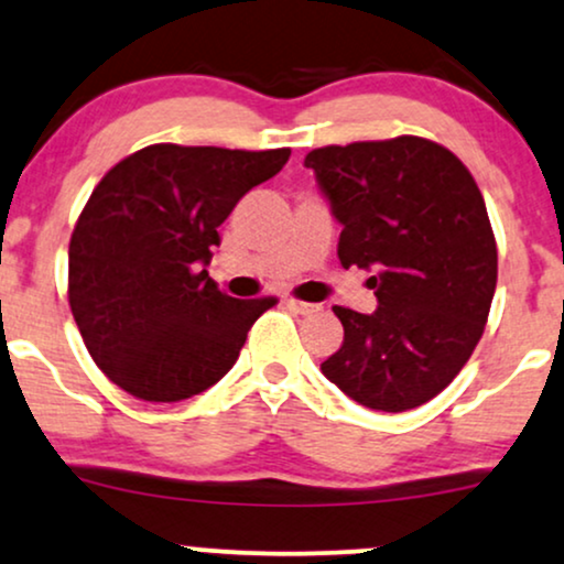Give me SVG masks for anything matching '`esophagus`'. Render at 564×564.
Segmentation results:
<instances>
[{
	"instance_id": "34e87169",
	"label": "esophagus",
	"mask_w": 564,
	"mask_h": 564,
	"mask_svg": "<svg viewBox=\"0 0 564 564\" xmlns=\"http://www.w3.org/2000/svg\"><path fill=\"white\" fill-rule=\"evenodd\" d=\"M284 306L297 311V314H316V311H322L319 303H306L297 301V297H284Z\"/></svg>"
}]
</instances>
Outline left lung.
I'll use <instances>...</instances> for the list:
<instances>
[{
    "instance_id": "obj_1",
    "label": "left lung",
    "mask_w": 564,
    "mask_h": 564,
    "mask_svg": "<svg viewBox=\"0 0 564 564\" xmlns=\"http://www.w3.org/2000/svg\"><path fill=\"white\" fill-rule=\"evenodd\" d=\"M343 224V267L377 269L375 314L335 306L343 346L322 372L348 399L406 412L469 361L491 311L496 240L467 165L433 139L311 150L303 161Z\"/></svg>"
}]
</instances>
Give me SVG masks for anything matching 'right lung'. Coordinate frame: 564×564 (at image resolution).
<instances>
[{
	"mask_svg": "<svg viewBox=\"0 0 564 564\" xmlns=\"http://www.w3.org/2000/svg\"><path fill=\"white\" fill-rule=\"evenodd\" d=\"M288 158L150 144L91 192L70 235L68 303L89 356L126 393L192 399L235 367L276 297H231L205 267L231 208Z\"/></svg>",
	"mask_w": 564,
	"mask_h": 564,
	"instance_id": "right-lung-1",
	"label": "right lung"
}]
</instances>
